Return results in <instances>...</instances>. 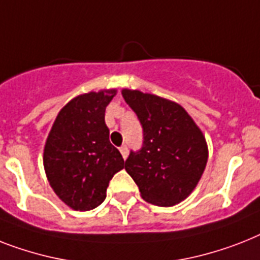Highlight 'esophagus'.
Returning a JSON list of instances; mask_svg holds the SVG:
<instances>
[{"instance_id":"obj_1","label":"esophagus","mask_w":260,"mask_h":260,"mask_svg":"<svg viewBox=\"0 0 260 260\" xmlns=\"http://www.w3.org/2000/svg\"><path fill=\"white\" fill-rule=\"evenodd\" d=\"M120 153L123 155L124 160H125L126 157H128V147H126V145H121V147H120Z\"/></svg>"}]
</instances>
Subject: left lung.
<instances>
[{
  "label": "left lung",
  "instance_id": "8db88e82",
  "mask_svg": "<svg viewBox=\"0 0 260 260\" xmlns=\"http://www.w3.org/2000/svg\"><path fill=\"white\" fill-rule=\"evenodd\" d=\"M121 93L143 126V147L131 151L125 171L145 202L160 207L180 203L206 168L208 148L202 131L174 101L140 90Z\"/></svg>",
  "mask_w": 260,
  "mask_h": 260
}]
</instances>
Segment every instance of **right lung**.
I'll use <instances>...</instances> for the list:
<instances>
[{
  "mask_svg": "<svg viewBox=\"0 0 260 260\" xmlns=\"http://www.w3.org/2000/svg\"><path fill=\"white\" fill-rule=\"evenodd\" d=\"M115 94L116 89H109L75 97L58 112L46 139V178L56 195L76 211L100 206L109 180L124 168L105 124V108Z\"/></svg>",
  "mask_w": 260,
  "mask_h": 260,
  "instance_id": "obj_1",
  "label": "right lung"
}]
</instances>
